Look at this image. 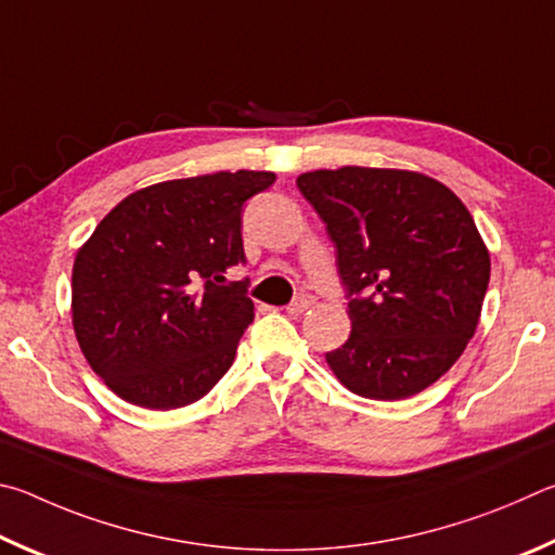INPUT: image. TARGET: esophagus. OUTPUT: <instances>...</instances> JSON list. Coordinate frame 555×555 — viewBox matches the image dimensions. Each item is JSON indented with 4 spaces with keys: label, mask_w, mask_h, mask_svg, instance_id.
Returning <instances> with one entry per match:
<instances>
[{
    "label": "esophagus",
    "mask_w": 555,
    "mask_h": 555,
    "mask_svg": "<svg viewBox=\"0 0 555 555\" xmlns=\"http://www.w3.org/2000/svg\"><path fill=\"white\" fill-rule=\"evenodd\" d=\"M317 302V299L312 297V295H299V297H295L293 302L287 305V312L289 314H305L309 307H312Z\"/></svg>",
    "instance_id": "esophagus-1"
}]
</instances>
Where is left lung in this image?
Here are the masks:
<instances>
[{
    "instance_id": "1",
    "label": "left lung",
    "mask_w": 555,
    "mask_h": 555,
    "mask_svg": "<svg viewBox=\"0 0 555 555\" xmlns=\"http://www.w3.org/2000/svg\"><path fill=\"white\" fill-rule=\"evenodd\" d=\"M297 188L334 241L353 324L326 363L371 400L422 392L465 351L488 293L490 253L470 211L406 170H314Z\"/></svg>"
}]
</instances>
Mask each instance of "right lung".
Masks as SVG:
<instances>
[{
	"label": "right lung",
	"mask_w": 555,
	"mask_h": 555,
	"mask_svg": "<svg viewBox=\"0 0 555 555\" xmlns=\"http://www.w3.org/2000/svg\"><path fill=\"white\" fill-rule=\"evenodd\" d=\"M272 172L151 184L106 214L75 258L73 326L87 363L121 400L178 410L202 400L253 324L241 214Z\"/></svg>",
	"instance_id": "obj_1"
}]
</instances>
